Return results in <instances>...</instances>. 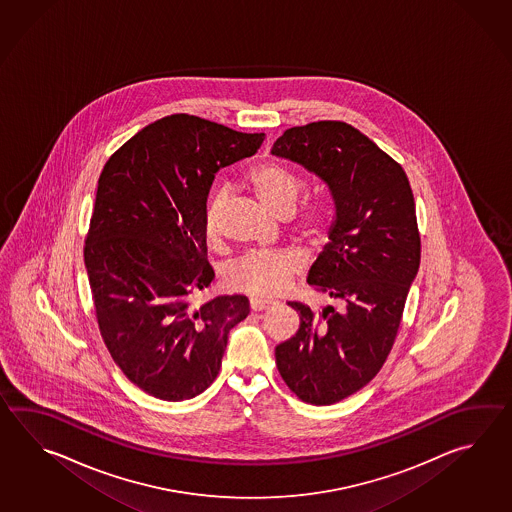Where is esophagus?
Instances as JSON below:
<instances>
[{"label": "esophagus", "instance_id": "esophagus-1", "mask_svg": "<svg viewBox=\"0 0 512 512\" xmlns=\"http://www.w3.org/2000/svg\"><path fill=\"white\" fill-rule=\"evenodd\" d=\"M272 302H267V300H260V298H251L249 300V307H251L252 311H265V309H269L271 307Z\"/></svg>", "mask_w": 512, "mask_h": 512}]
</instances>
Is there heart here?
<instances>
[{
	"label": "heart",
	"mask_w": 512,
	"mask_h": 512,
	"mask_svg": "<svg viewBox=\"0 0 512 512\" xmlns=\"http://www.w3.org/2000/svg\"><path fill=\"white\" fill-rule=\"evenodd\" d=\"M247 183L263 210L271 216L285 219L291 216L304 190V179L282 163H263L254 166ZM225 210V196L218 194L208 203L205 214V236L210 243L221 238V219ZM296 240L309 247H320L329 236V221L322 208L305 210L294 223ZM304 258L298 252H252L232 263L225 271V283L232 291L251 294L256 298H271L289 289L294 272L300 269Z\"/></svg>",
	"instance_id": "b5f03b06"
}]
</instances>
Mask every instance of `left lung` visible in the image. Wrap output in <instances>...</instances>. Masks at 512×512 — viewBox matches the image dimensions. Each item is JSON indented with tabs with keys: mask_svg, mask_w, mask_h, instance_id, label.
<instances>
[{
	"mask_svg": "<svg viewBox=\"0 0 512 512\" xmlns=\"http://www.w3.org/2000/svg\"><path fill=\"white\" fill-rule=\"evenodd\" d=\"M271 153L318 175L335 203L329 243L307 283L337 305L313 313L289 302L300 327L276 346V366L304 403H338L364 388L392 351L421 261L414 194L403 166L340 120L289 128Z\"/></svg>",
	"mask_w": 512,
	"mask_h": 512,
	"instance_id": "left-lung-1",
	"label": "left lung"
}]
</instances>
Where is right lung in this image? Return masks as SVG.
I'll return each mask as SVG.
<instances>
[{
	"label": "right lung",
	"instance_id": "add662e5",
	"mask_svg": "<svg viewBox=\"0 0 512 512\" xmlns=\"http://www.w3.org/2000/svg\"><path fill=\"white\" fill-rule=\"evenodd\" d=\"M263 139L170 115L124 142L98 177L84 247L98 329L122 373L157 399L205 392L230 329L249 315L240 294L192 298L214 280L205 236L212 181Z\"/></svg>",
	"mask_w": 512,
	"mask_h": 512
}]
</instances>
